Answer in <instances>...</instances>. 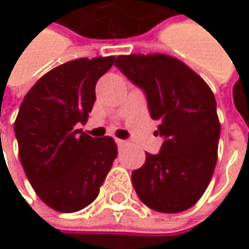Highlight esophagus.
I'll list each match as a JSON object with an SVG mask.
<instances>
[{"label": "esophagus", "instance_id": "1", "mask_svg": "<svg viewBox=\"0 0 249 249\" xmlns=\"http://www.w3.org/2000/svg\"><path fill=\"white\" fill-rule=\"evenodd\" d=\"M115 142H117L120 147H123V145H125V144H126V141H125V140H120V138H115Z\"/></svg>", "mask_w": 249, "mask_h": 249}]
</instances>
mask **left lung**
<instances>
[{
	"mask_svg": "<svg viewBox=\"0 0 249 249\" xmlns=\"http://www.w3.org/2000/svg\"><path fill=\"white\" fill-rule=\"evenodd\" d=\"M117 68L142 89L160 153H145L132 172L140 200L153 211L177 213L192 208L211 183L218 159L221 125L216 101L206 82L183 62L167 54L118 56Z\"/></svg>",
	"mask_w": 249,
	"mask_h": 249,
	"instance_id": "8db88e82",
	"label": "left lung"
}]
</instances>
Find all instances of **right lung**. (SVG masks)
<instances>
[{
    "label": "right lung",
    "instance_id": "1",
    "mask_svg": "<svg viewBox=\"0 0 249 249\" xmlns=\"http://www.w3.org/2000/svg\"><path fill=\"white\" fill-rule=\"evenodd\" d=\"M114 60L109 56L63 63L41 76L20 107L14 124L20 161L37 196L57 212L90 205L117 157L111 137L92 138L76 129L86 124L96 82Z\"/></svg>",
    "mask_w": 249,
    "mask_h": 249
}]
</instances>
